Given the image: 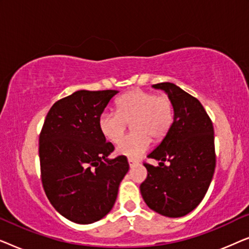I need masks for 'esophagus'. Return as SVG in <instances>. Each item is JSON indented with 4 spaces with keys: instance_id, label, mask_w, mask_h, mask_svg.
<instances>
[{
    "instance_id": "esophagus-1",
    "label": "esophagus",
    "mask_w": 249,
    "mask_h": 249,
    "mask_svg": "<svg viewBox=\"0 0 249 249\" xmlns=\"http://www.w3.org/2000/svg\"><path fill=\"white\" fill-rule=\"evenodd\" d=\"M128 163H129V165L132 166V165H135L136 163H138V161H136V160H134V159H128Z\"/></svg>"
}]
</instances>
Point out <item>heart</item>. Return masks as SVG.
I'll return each mask as SVG.
<instances>
[{
	"label": "heart",
	"mask_w": 249,
	"mask_h": 249,
	"mask_svg": "<svg viewBox=\"0 0 249 249\" xmlns=\"http://www.w3.org/2000/svg\"><path fill=\"white\" fill-rule=\"evenodd\" d=\"M134 134L123 140L128 123ZM173 124V105L166 95L134 89L118 98L117 112L107 110L98 119L100 130L111 142H118L117 153L136 159L144 154L151 138L161 141Z\"/></svg>",
	"instance_id": "obj_1"
}]
</instances>
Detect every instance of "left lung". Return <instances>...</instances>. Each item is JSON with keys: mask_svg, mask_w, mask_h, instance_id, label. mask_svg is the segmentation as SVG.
Segmentation results:
<instances>
[{"mask_svg": "<svg viewBox=\"0 0 249 249\" xmlns=\"http://www.w3.org/2000/svg\"><path fill=\"white\" fill-rule=\"evenodd\" d=\"M164 90L173 105V124L144 163L147 178L141 193L149 209L169 217L185 216L202 202L215 170L212 121L200 102L172 83L153 85ZM164 161H169L165 166Z\"/></svg>", "mask_w": 249, "mask_h": 249, "instance_id": "left-lung-1", "label": "left lung"}]
</instances>
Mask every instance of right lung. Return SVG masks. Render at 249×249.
Listing matches in <instances>:
<instances>
[{
    "label": "right lung",
    "mask_w": 249,
    "mask_h": 249,
    "mask_svg": "<svg viewBox=\"0 0 249 249\" xmlns=\"http://www.w3.org/2000/svg\"><path fill=\"white\" fill-rule=\"evenodd\" d=\"M118 90H78L50 108L39 135L42 182L47 198L66 219L79 224L101 220L110 212L128 160L107 156L98 119Z\"/></svg>",
    "instance_id": "add662e5"
}]
</instances>
